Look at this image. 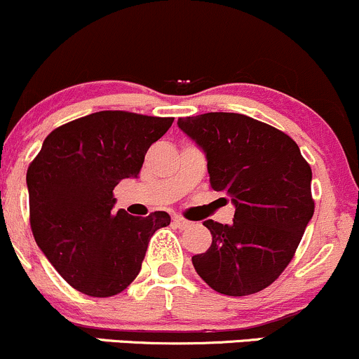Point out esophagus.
<instances>
[{
  "label": "esophagus",
  "instance_id": "obj_1",
  "mask_svg": "<svg viewBox=\"0 0 359 359\" xmlns=\"http://www.w3.org/2000/svg\"><path fill=\"white\" fill-rule=\"evenodd\" d=\"M175 224L180 227V229H187V227H190L194 222H190L188 219H183V217H175Z\"/></svg>",
  "mask_w": 359,
  "mask_h": 359
}]
</instances>
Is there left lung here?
<instances>
[{
    "label": "left lung",
    "instance_id": "obj_1",
    "mask_svg": "<svg viewBox=\"0 0 359 359\" xmlns=\"http://www.w3.org/2000/svg\"><path fill=\"white\" fill-rule=\"evenodd\" d=\"M178 126L205 154L212 190L236 209L233 224L203 221L212 245L191 257L196 273L227 296L271 286L313 215L311 168L291 137L245 114H198Z\"/></svg>",
    "mask_w": 359,
    "mask_h": 359
}]
</instances>
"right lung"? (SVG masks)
I'll return each instance as SVG.
<instances>
[{
    "mask_svg": "<svg viewBox=\"0 0 359 359\" xmlns=\"http://www.w3.org/2000/svg\"><path fill=\"white\" fill-rule=\"evenodd\" d=\"M175 118L99 111L53 130L29 165L30 227L70 286L107 298L132 284L168 212L135 217L114 210V187L137 178L145 154Z\"/></svg>",
    "mask_w": 359,
    "mask_h": 359,
    "instance_id": "add662e5",
    "label": "right lung"
}]
</instances>
